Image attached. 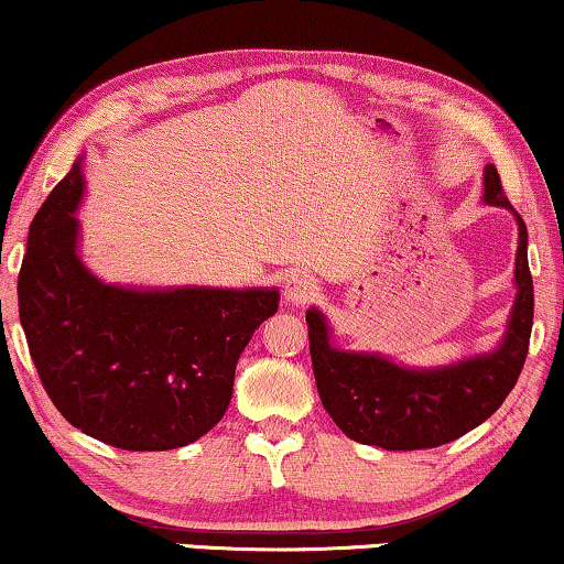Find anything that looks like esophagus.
I'll use <instances>...</instances> for the list:
<instances>
[{
	"label": "esophagus",
	"mask_w": 564,
	"mask_h": 564,
	"mask_svg": "<svg viewBox=\"0 0 564 564\" xmlns=\"http://www.w3.org/2000/svg\"><path fill=\"white\" fill-rule=\"evenodd\" d=\"M316 283L311 275H293V279L285 283V291H283V301L293 308L308 304V301L316 299Z\"/></svg>",
	"instance_id": "obj_1"
}]
</instances>
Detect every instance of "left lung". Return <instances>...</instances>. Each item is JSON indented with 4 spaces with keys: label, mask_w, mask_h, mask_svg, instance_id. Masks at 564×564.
<instances>
[{
    "label": "left lung",
    "mask_w": 564,
    "mask_h": 564,
    "mask_svg": "<svg viewBox=\"0 0 564 564\" xmlns=\"http://www.w3.org/2000/svg\"><path fill=\"white\" fill-rule=\"evenodd\" d=\"M484 199L507 207L519 225L517 299L501 344L489 355L456 365L413 369L372 351L332 347L318 308L306 311L308 349L318 398L347 438L384 451H417L451 443L491 417L522 375L534 316V285L527 260V225L501 189L494 164L484 170Z\"/></svg>",
    "instance_id": "1"
}]
</instances>
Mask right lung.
<instances>
[{"instance_id":"1","label":"right lung","mask_w":564,"mask_h":564,"mask_svg":"<svg viewBox=\"0 0 564 564\" xmlns=\"http://www.w3.org/2000/svg\"><path fill=\"white\" fill-rule=\"evenodd\" d=\"M80 159L30 225L17 299L42 388L67 423L123 451H172L220 423L279 289H126L78 256Z\"/></svg>"}]
</instances>
